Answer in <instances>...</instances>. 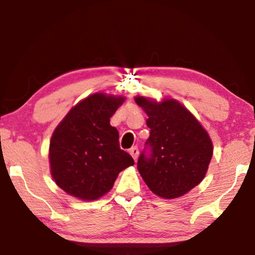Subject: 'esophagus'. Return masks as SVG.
I'll return each mask as SVG.
<instances>
[{
	"mask_svg": "<svg viewBox=\"0 0 255 255\" xmlns=\"http://www.w3.org/2000/svg\"><path fill=\"white\" fill-rule=\"evenodd\" d=\"M129 153L131 154V157L134 158V160H136L137 156H139V148H137L136 146H133V147L129 150Z\"/></svg>",
	"mask_w": 255,
	"mask_h": 255,
	"instance_id": "34e87169",
	"label": "esophagus"
}]
</instances>
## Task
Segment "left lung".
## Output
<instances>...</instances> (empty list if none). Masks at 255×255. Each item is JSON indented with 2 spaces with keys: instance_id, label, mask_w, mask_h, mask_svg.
I'll use <instances>...</instances> for the list:
<instances>
[{
  "instance_id": "1",
  "label": "left lung",
  "mask_w": 255,
  "mask_h": 255,
  "mask_svg": "<svg viewBox=\"0 0 255 255\" xmlns=\"http://www.w3.org/2000/svg\"><path fill=\"white\" fill-rule=\"evenodd\" d=\"M148 119L150 137L137 159V170L154 194L182 197L203 181L212 158V141L203 126L175 99L157 103L135 97ZM147 147L150 154L145 153Z\"/></svg>"
}]
</instances>
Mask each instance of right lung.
<instances>
[{"label": "right lung", "instance_id": "right-lung-1", "mask_svg": "<svg viewBox=\"0 0 255 255\" xmlns=\"http://www.w3.org/2000/svg\"><path fill=\"white\" fill-rule=\"evenodd\" d=\"M125 97L95 93L69 110L52 133L51 176L60 188L81 200H96L113 188L118 175L134 164L121 150L110 118Z\"/></svg>", "mask_w": 255, "mask_h": 255}]
</instances>
